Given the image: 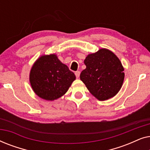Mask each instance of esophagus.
Here are the masks:
<instances>
[{"label":"esophagus","instance_id":"obj_1","mask_svg":"<svg viewBox=\"0 0 150 150\" xmlns=\"http://www.w3.org/2000/svg\"><path fill=\"white\" fill-rule=\"evenodd\" d=\"M80 74H81V72H80L79 71H76V72H75L76 77L77 79H78V78H79V76H80Z\"/></svg>","mask_w":150,"mask_h":150}]
</instances>
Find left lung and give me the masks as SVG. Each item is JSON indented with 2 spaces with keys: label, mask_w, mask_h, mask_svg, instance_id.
<instances>
[{
  "label": "left lung",
  "mask_w": 150,
  "mask_h": 150,
  "mask_svg": "<svg viewBox=\"0 0 150 150\" xmlns=\"http://www.w3.org/2000/svg\"><path fill=\"white\" fill-rule=\"evenodd\" d=\"M86 69L80 79L98 100H106L120 91L124 79V69L118 57L106 48L87 55Z\"/></svg>",
  "instance_id": "8db88e82"
}]
</instances>
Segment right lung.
Here are the masks:
<instances>
[{
  "label": "right lung",
  "instance_id": "right-lung-1",
  "mask_svg": "<svg viewBox=\"0 0 150 150\" xmlns=\"http://www.w3.org/2000/svg\"><path fill=\"white\" fill-rule=\"evenodd\" d=\"M76 76L56 54L43 55L31 67L29 80L32 89L39 97L54 100L66 93Z\"/></svg>",
  "mask_w": 150,
  "mask_h": 150
}]
</instances>
